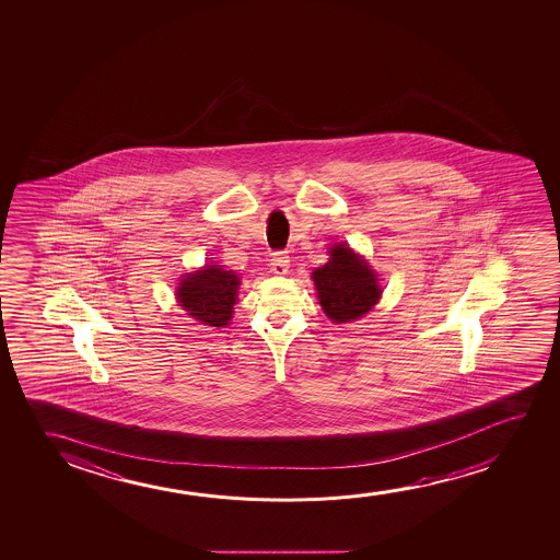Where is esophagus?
<instances>
[{
  "label": "esophagus",
  "mask_w": 560,
  "mask_h": 560,
  "mask_svg": "<svg viewBox=\"0 0 560 560\" xmlns=\"http://www.w3.org/2000/svg\"><path fill=\"white\" fill-rule=\"evenodd\" d=\"M291 268V258H289V254L277 253L273 256V260H271V273H276V276H284L287 271Z\"/></svg>",
  "instance_id": "esophagus-1"
}]
</instances>
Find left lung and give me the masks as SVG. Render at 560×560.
<instances>
[{
    "label": "left lung",
    "mask_w": 560,
    "mask_h": 560,
    "mask_svg": "<svg viewBox=\"0 0 560 560\" xmlns=\"http://www.w3.org/2000/svg\"><path fill=\"white\" fill-rule=\"evenodd\" d=\"M329 261L312 273L325 315L335 323L360 319L381 300L383 289L368 261L350 246H330Z\"/></svg>",
    "instance_id": "8db88e82"
}]
</instances>
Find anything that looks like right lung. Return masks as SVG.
Instances as JSON below:
<instances>
[{
    "label": "right lung",
    "instance_id": "right-lung-1",
    "mask_svg": "<svg viewBox=\"0 0 560 560\" xmlns=\"http://www.w3.org/2000/svg\"><path fill=\"white\" fill-rule=\"evenodd\" d=\"M238 279L223 266H205L192 273H185L177 287L176 299L192 319L208 327H225L233 317L237 302Z\"/></svg>",
    "mask_w": 560,
    "mask_h": 560
}]
</instances>
